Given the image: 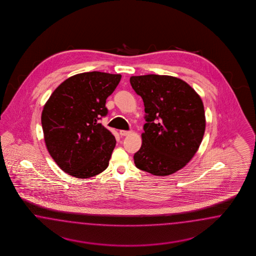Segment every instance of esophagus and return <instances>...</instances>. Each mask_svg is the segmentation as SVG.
<instances>
[{"instance_id":"34e87169","label":"esophagus","mask_w":256,"mask_h":256,"mask_svg":"<svg viewBox=\"0 0 256 256\" xmlns=\"http://www.w3.org/2000/svg\"><path fill=\"white\" fill-rule=\"evenodd\" d=\"M120 135L121 136H128V135H130V133H132V132H126V130H120Z\"/></svg>"}]
</instances>
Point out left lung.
Masks as SVG:
<instances>
[{"instance_id":"1","label":"left lung","mask_w":256,"mask_h":256,"mask_svg":"<svg viewBox=\"0 0 256 256\" xmlns=\"http://www.w3.org/2000/svg\"><path fill=\"white\" fill-rule=\"evenodd\" d=\"M130 80L146 114L134 163L158 176L174 174L190 162L201 144L206 130L201 98L186 82L172 76L149 74Z\"/></svg>"}]
</instances>
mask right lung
<instances>
[{
  "label": "right lung",
  "mask_w": 256,
  "mask_h": 256,
  "mask_svg": "<svg viewBox=\"0 0 256 256\" xmlns=\"http://www.w3.org/2000/svg\"><path fill=\"white\" fill-rule=\"evenodd\" d=\"M120 74L84 72L66 78L48 100L41 116L46 149L64 172L89 178L106 170L116 148L112 132L98 120Z\"/></svg>",
  "instance_id": "1"
}]
</instances>
